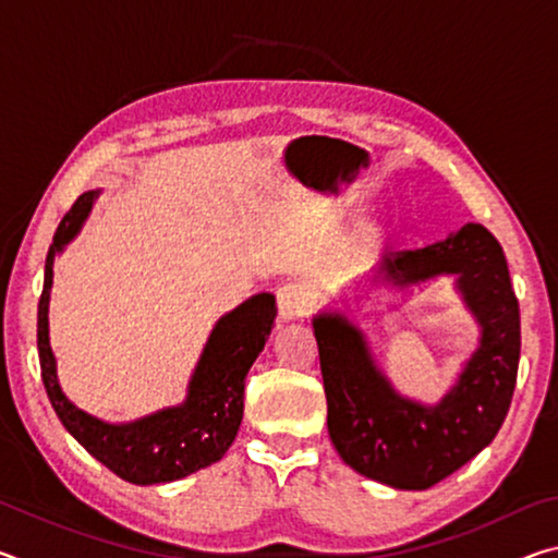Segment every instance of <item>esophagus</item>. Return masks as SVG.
<instances>
[{"instance_id":"34e87169","label":"esophagus","mask_w":558,"mask_h":558,"mask_svg":"<svg viewBox=\"0 0 558 558\" xmlns=\"http://www.w3.org/2000/svg\"><path fill=\"white\" fill-rule=\"evenodd\" d=\"M313 307V298L305 288L295 286V282H288L278 290V319L280 323H292V319H300L310 313Z\"/></svg>"}]
</instances>
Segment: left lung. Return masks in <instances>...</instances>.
<instances>
[{
    "instance_id": "8db88e82",
    "label": "left lung",
    "mask_w": 558,
    "mask_h": 558,
    "mask_svg": "<svg viewBox=\"0 0 558 558\" xmlns=\"http://www.w3.org/2000/svg\"><path fill=\"white\" fill-rule=\"evenodd\" d=\"M440 276L456 278L480 339L438 403L396 391L344 310L327 307L313 317L332 446L359 475L393 489H428L487 448L502 428L517 384L519 302L502 245L485 226L465 223L426 248L389 253L366 278V290L409 295ZM362 298H354L356 305Z\"/></svg>"
}]
</instances>
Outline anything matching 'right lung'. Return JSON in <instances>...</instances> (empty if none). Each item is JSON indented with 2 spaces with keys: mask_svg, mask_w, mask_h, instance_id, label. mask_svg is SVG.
I'll return each instance as SVG.
<instances>
[{
  "mask_svg": "<svg viewBox=\"0 0 558 558\" xmlns=\"http://www.w3.org/2000/svg\"><path fill=\"white\" fill-rule=\"evenodd\" d=\"M98 194V189H93L75 199L56 229L46 256L39 300L41 379L65 430L108 470L132 485L174 483L219 462L231 448L243 418L245 376L276 325V298L270 292H258L216 319L182 403L130 423H108L78 409L63 393L56 372V356L49 342V300L53 260L81 233Z\"/></svg>",
  "mask_w": 558,
  "mask_h": 558,
  "instance_id": "1",
  "label": "right lung"
}]
</instances>
